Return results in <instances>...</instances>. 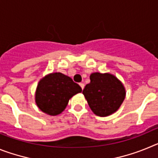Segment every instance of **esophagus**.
Segmentation results:
<instances>
[{
	"label": "esophagus",
	"instance_id": "34e87169",
	"mask_svg": "<svg viewBox=\"0 0 158 158\" xmlns=\"http://www.w3.org/2000/svg\"><path fill=\"white\" fill-rule=\"evenodd\" d=\"M79 85H80L81 88V89H82V90H83V89H84V88H85V85H84L83 83H80V84H79Z\"/></svg>",
	"mask_w": 158,
	"mask_h": 158
}]
</instances>
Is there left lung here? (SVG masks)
I'll use <instances>...</instances> for the list:
<instances>
[{
  "instance_id": "obj_1",
  "label": "left lung",
  "mask_w": 158,
  "mask_h": 158,
  "mask_svg": "<svg viewBox=\"0 0 158 158\" xmlns=\"http://www.w3.org/2000/svg\"><path fill=\"white\" fill-rule=\"evenodd\" d=\"M82 93L95 115L105 117L118 111L126 96V89L115 75L96 72L91 73L90 83Z\"/></svg>"
}]
</instances>
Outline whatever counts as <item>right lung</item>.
<instances>
[{"label":"right lung","mask_w":158,"mask_h":158,"mask_svg":"<svg viewBox=\"0 0 158 158\" xmlns=\"http://www.w3.org/2000/svg\"><path fill=\"white\" fill-rule=\"evenodd\" d=\"M81 91V88L71 77L62 73H51L39 81L35 99L43 112L57 115L65 109L70 98Z\"/></svg>","instance_id":"1"}]
</instances>
